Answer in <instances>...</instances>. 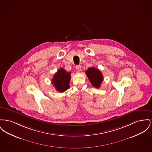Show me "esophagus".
Here are the masks:
<instances>
[{"label":"esophagus","mask_w":152,"mask_h":152,"mask_svg":"<svg viewBox=\"0 0 152 152\" xmlns=\"http://www.w3.org/2000/svg\"><path fill=\"white\" fill-rule=\"evenodd\" d=\"M76 69L78 72H80L81 71V66L80 65H77L76 66Z\"/></svg>","instance_id":"esophagus-1"}]
</instances>
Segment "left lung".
I'll use <instances>...</instances> for the list:
<instances>
[{
	"label": "left lung",
	"instance_id": "obj_1",
	"mask_svg": "<svg viewBox=\"0 0 152 152\" xmlns=\"http://www.w3.org/2000/svg\"><path fill=\"white\" fill-rule=\"evenodd\" d=\"M86 73L91 84L95 88H99L103 80L102 72L94 67H90L86 71Z\"/></svg>",
	"mask_w": 152,
	"mask_h": 152
}]
</instances>
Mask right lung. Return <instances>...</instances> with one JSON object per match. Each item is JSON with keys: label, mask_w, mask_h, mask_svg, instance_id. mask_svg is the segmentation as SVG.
Returning <instances> with one entry per match:
<instances>
[{"label": "right lung", "mask_w": 152, "mask_h": 152, "mask_svg": "<svg viewBox=\"0 0 152 152\" xmlns=\"http://www.w3.org/2000/svg\"><path fill=\"white\" fill-rule=\"evenodd\" d=\"M71 72L60 68L54 74L52 83L57 91L64 92L69 88Z\"/></svg>", "instance_id": "right-lung-1"}]
</instances>
